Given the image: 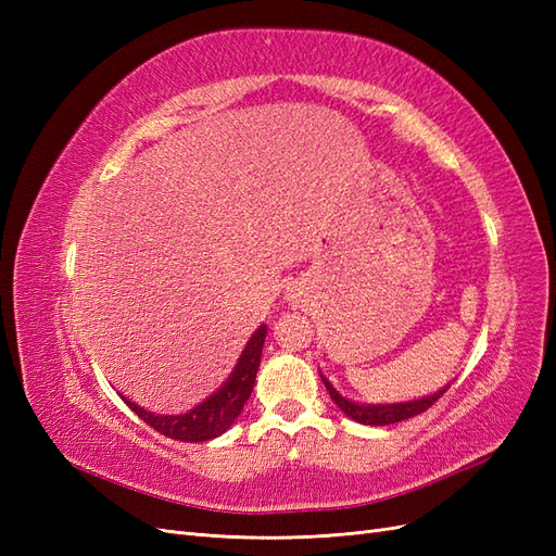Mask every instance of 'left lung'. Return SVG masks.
Masks as SVG:
<instances>
[{"mask_svg":"<svg viewBox=\"0 0 556 556\" xmlns=\"http://www.w3.org/2000/svg\"><path fill=\"white\" fill-rule=\"evenodd\" d=\"M323 382L327 387L329 396L333 399L336 406H339L348 417L355 419L359 425H371V427H387V425H394V422H403V419L415 417L419 413L429 410L435 401H439L447 390L450 384L443 387L441 392H435L431 396L425 399H417V401H406V403H392V406H364V403H355L345 396H341L339 392L333 390L331 382L323 376Z\"/></svg>","mask_w":556,"mask_h":556,"instance_id":"1","label":"left lung"}]
</instances>
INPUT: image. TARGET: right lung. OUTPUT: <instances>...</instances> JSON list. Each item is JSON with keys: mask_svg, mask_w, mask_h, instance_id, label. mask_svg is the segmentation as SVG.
I'll list each match as a JSON object with an SVG mask.
<instances>
[{"mask_svg": "<svg viewBox=\"0 0 556 556\" xmlns=\"http://www.w3.org/2000/svg\"><path fill=\"white\" fill-rule=\"evenodd\" d=\"M264 339H266V327L262 325L255 333H252V339L248 341L231 378L213 396H208L204 403H199V406L192 408L190 413L153 415L127 399L125 403L143 419L148 427H153L155 431L166 435V439L182 441V443H201V441L217 439V435L225 433L231 427L233 419L241 415L245 401L252 394L260 359H262Z\"/></svg>", "mask_w": 556, "mask_h": 556, "instance_id": "1", "label": "right lung"}]
</instances>
